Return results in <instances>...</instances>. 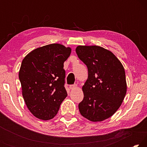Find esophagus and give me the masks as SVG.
Here are the masks:
<instances>
[{
    "instance_id": "1",
    "label": "esophagus",
    "mask_w": 147,
    "mask_h": 147,
    "mask_svg": "<svg viewBox=\"0 0 147 147\" xmlns=\"http://www.w3.org/2000/svg\"><path fill=\"white\" fill-rule=\"evenodd\" d=\"M77 87V85L76 84H74V85H71L70 86H69V88H70L71 89H74Z\"/></svg>"
}]
</instances>
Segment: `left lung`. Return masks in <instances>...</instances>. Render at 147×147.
I'll return each mask as SVG.
<instances>
[{"instance_id":"8db88e82","label":"left lung","mask_w":147,"mask_h":147,"mask_svg":"<svg viewBox=\"0 0 147 147\" xmlns=\"http://www.w3.org/2000/svg\"><path fill=\"white\" fill-rule=\"evenodd\" d=\"M76 53L88 69V79L82 87L84 99L78 104L80 113L90 121H102L116 112L126 95L124 67L103 47L79 45Z\"/></svg>"}]
</instances>
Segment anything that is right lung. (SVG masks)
I'll return each mask as SVG.
<instances>
[{"instance_id":"1","label":"right lung","mask_w":147,"mask_h":147,"mask_svg":"<svg viewBox=\"0 0 147 147\" xmlns=\"http://www.w3.org/2000/svg\"><path fill=\"white\" fill-rule=\"evenodd\" d=\"M71 53L70 47L50 44L33 50L23 59L19 72L22 94L36 117L44 121L54 118L67 96L63 63Z\"/></svg>"}]
</instances>
